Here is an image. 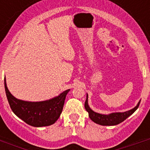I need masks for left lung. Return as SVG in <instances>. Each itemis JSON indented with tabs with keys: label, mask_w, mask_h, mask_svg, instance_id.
<instances>
[{
	"label": "left lung",
	"mask_w": 150,
	"mask_h": 150,
	"mask_svg": "<svg viewBox=\"0 0 150 150\" xmlns=\"http://www.w3.org/2000/svg\"><path fill=\"white\" fill-rule=\"evenodd\" d=\"M140 103V100L134 108H133L132 110H130L128 111H126V112H112V113H110L109 115H103L94 112L93 110H91L90 109V107L88 105V95H87L86 100V102H85V108H86L87 112H88L89 118L94 122L101 125H116L121 123L125 120H126L128 116H131L138 108Z\"/></svg>",
	"instance_id": "left-lung-1"
}]
</instances>
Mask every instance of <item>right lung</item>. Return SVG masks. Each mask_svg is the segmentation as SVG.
I'll list each match as a JSON object with an SVG mask.
<instances>
[{
	"label": "right lung",
	"mask_w": 150,
	"mask_h": 150,
	"mask_svg": "<svg viewBox=\"0 0 150 150\" xmlns=\"http://www.w3.org/2000/svg\"><path fill=\"white\" fill-rule=\"evenodd\" d=\"M6 95L13 112L25 122L34 127L48 126L57 121L63 110L66 95L70 89L49 100L29 102L18 100L8 90L4 78Z\"/></svg>",
	"instance_id": "1"
}]
</instances>
